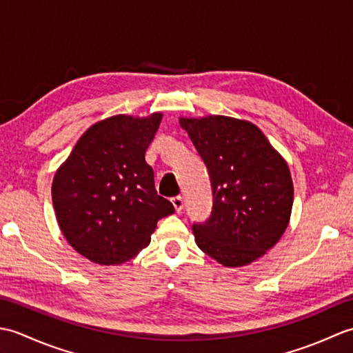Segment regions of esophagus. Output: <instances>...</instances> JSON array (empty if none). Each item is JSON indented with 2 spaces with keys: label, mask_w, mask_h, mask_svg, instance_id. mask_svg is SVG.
Segmentation results:
<instances>
[{
  "label": "esophagus",
  "mask_w": 353,
  "mask_h": 353,
  "mask_svg": "<svg viewBox=\"0 0 353 353\" xmlns=\"http://www.w3.org/2000/svg\"><path fill=\"white\" fill-rule=\"evenodd\" d=\"M171 203H172V206H174V209H176L177 212H181L182 209H183V199H182L181 196L172 197V199H171Z\"/></svg>",
  "instance_id": "34e87169"
}]
</instances>
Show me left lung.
Returning <instances> with one entry per match:
<instances>
[{"label": "left lung", "mask_w": 353, "mask_h": 353, "mask_svg": "<svg viewBox=\"0 0 353 353\" xmlns=\"http://www.w3.org/2000/svg\"><path fill=\"white\" fill-rule=\"evenodd\" d=\"M179 123L203 159L212 186V214L192 226L196 243L224 267L249 265L288 228L294 200L288 163L245 119L181 117Z\"/></svg>", "instance_id": "left-lung-1"}]
</instances>
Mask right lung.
Returning a JSON list of instances; mask_svg holds the SVG:
<instances>
[{"instance_id":"1","label":"right lung","mask_w":353,"mask_h":353,"mask_svg":"<svg viewBox=\"0 0 353 353\" xmlns=\"http://www.w3.org/2000/svg\"><path fill=\"white\" fill-rule=\"evenodd\" d=\"M162 121L114 115L81 134L52 179L51 197L66 241L100 265H118L147 247L156 224L174 212L157 196L145 152Z\"/></svg>"}]
</instances>
